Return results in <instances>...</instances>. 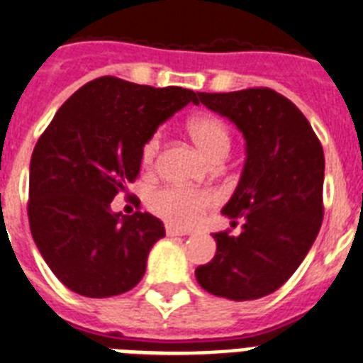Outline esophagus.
Listing matches in <instances>:
<instances>
[{
	"mask_svg": "<svg viewBox=\"0 0 363 363\" xmlns=\"http://www.w3.org/2000/svg\"><path fill=\"white\" fill-rule=\"evenodd\" d=\"M165 233H167L169 238H177V235H188L186 230H181V228H175V226H165Z\"/></svg>",
	"mask_w": 363,
	"mask_h": 363,
	"instance_id": "obj_1",
	"label": "esophagus"
}]
</instances>
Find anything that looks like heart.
<instances>
[{
    "label": "heart",
    "instance_id": "1",
    "mask_svg": "<svg viewBox=\"0 0 363 363\" xmlns=\"http://www.w3.org/2000/svg\"><path fill=\"white\" fill-rule=\"evenodd\" d=\"M188 133L207 158H220V156H226V152L230 150L232 135H230L226 122L218 116H196L188 122ZM160 145H162L160 133H152L143 145L141 160L147 167L154 164V160L158 156ZM216 201H218L216 194L205 190V188L164 186L150 192L147 205L154 215L160 216L171 226L192 228L203 218L205 213Z\"/></svg>",
    "mask_w": 363,
    "mask_h": 363
}]
</instances>
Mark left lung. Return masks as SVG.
<instances>
[{"label": "left lung", "mask_w": 363, "mask_h": 363, "mask_svg": "<svg viewBox=\"0 0 363 363\" xmlns=\"http://www.w3.org/2000/svg\"><path fill=\"white\" fill-rule=\"evenodd\" d=\"M226 116L245 135L247 162L222 213L241 233H213L216 254L196 279L233 301L264 298L294 275L324 218V150L309 121L282 94L247 88L198 92V101Z\"/></svg>", "instance_id": "8db88e82"}]
</instances>
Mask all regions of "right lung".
<instances>
[{
    "label": "right lung",
    "instance_id": "right-lung-1",
    "mask_svg": "<svg viewBox=\"0 0 363 363\" xmlns=\"http://www.w3.org/2000/svg\"><path fill=\"white\" fill-rule=\"evenodd\" d=\"M198 94L99 77L79 88L39 137L30 162L28 218L39 252L62 284L86 298L135 286L165 235L156 216L113 215L111 201L141 169V148Z\"/></svg>",
    "mask_w": 363,
    "mask_h": 363
}]
</instances>
